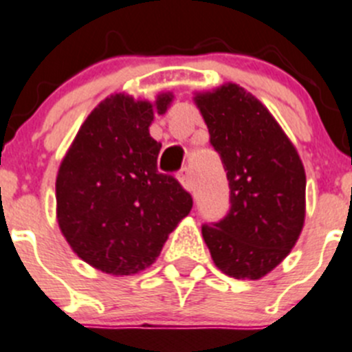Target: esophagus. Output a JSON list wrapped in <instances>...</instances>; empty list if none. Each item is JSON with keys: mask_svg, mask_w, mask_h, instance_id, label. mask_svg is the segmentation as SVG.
Wrapping results in <instances>:
<instances>
[{"mask_svg": "<svg viewBox=\"0 0 352 352\" xmlns=\"http://www.w3.org/2000/svg\"><path fill=\"white\" fill-rule=\"evenodd\" d=\"M179 183L183 185V188L188 190V192H193V173L190 167H183L178 174Z\"/></svg>", "mask_w": 352, "mask_h": 352, "instance_id": "1", "label": "esophagus"}]
</instances>
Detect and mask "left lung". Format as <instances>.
I'll return each instance as SVG.
<instances>
[{
    "instance_id": "obj_1",
    "label": "left lung",
    "mask_w": 352,
    "mask_h": 352,
    "mask_svg": "<svg viewBox=\"0 0 352 352\" xmlns=\"http://www.w3.org/2000/svg\"><path fill=\"white\" fill-rule=\"evenodd\" d=\"M230 182V212L204 224L214 264L236 280H259L296 245L306 217V173L296 146L270 110L226 82L195 93Z\"/></svg>"
}]
</instances>
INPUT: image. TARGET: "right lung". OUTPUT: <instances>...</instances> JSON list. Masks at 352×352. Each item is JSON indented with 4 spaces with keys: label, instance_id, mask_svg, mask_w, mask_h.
<instances>
[{
    "label": "right lung",
    "instance_id": "1",
    "mask_svg": "<svg viewBox=\"0 0 352 352\" xmlns=\"http://www.w3.org/2000/svg\"><path fill=\"white\" fill-rule=\"evenodd\" d=\"M173 93L155 102L116 93L91 110L56 174V221L70 249L113 276L155 263L167 236L193 200L157 170L160 143L150 136L153 113H166Z\"/></svg>",
    "mask_w": 352,
    "mask_h": 352
}]
</instances>
